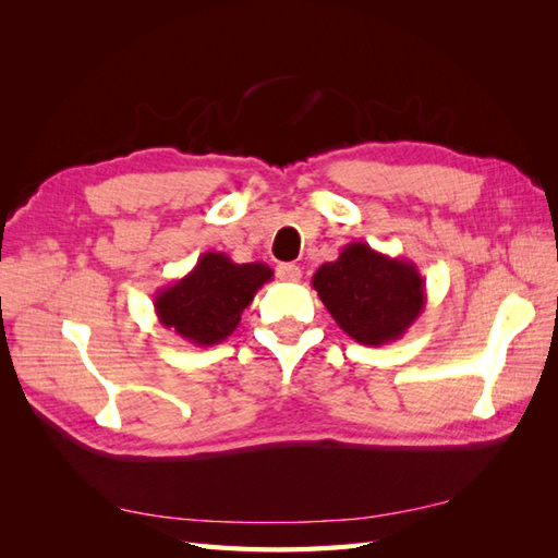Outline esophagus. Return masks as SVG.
Masks as SVG:
<instances>
[{
	"mask_svg": "<svg viewBox=\"0 0 558 558\" xmlns=\"http://www.w3.org/2000/svg\"><path fill=\"white\" fill-rule=\"evenodd\" d=\"M277 277L281 281H300L302 272L295 263H281V265H277Z\"/></svg>",
	"mask_w": 558,
	"mask_h": 558,
	"instance_id": "1",
	"label": "esophagus"
}]
</instances>
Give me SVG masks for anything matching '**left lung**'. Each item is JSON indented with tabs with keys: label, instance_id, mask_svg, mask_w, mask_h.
<instances>
[{
	"label": "left lung",
	"instance_id": "1",
	"mask_svg": "<svg viewBox=\"0 0 558 558\" xmlns=\"http://www.w3.org/2000/svg\"><path fill=\"white\" fill-rule=\"evenodd\" d=\"M312 286L337 326L367 347L400 340L426 307V281L416 265L365 242L347 244L340 258L320 265Z\"/></svg>",
	"mask_w": 558,
	"mask_h": 558
}]
</instances>
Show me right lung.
Here are the masks:
<instances>
[{
	"label": "right lung",
	"instance_id": "add662e5",
	"mask_svg": "<svg viewBox=\"0 0 558 558\" xmlns=\"http://www.w3.org/2000/svg\"><path fill=\"white\" fill-rule=\"evenodd\" d=\"M265 263H232L226 253L207 251L189 275L158 291V320L197 347L223 342L240 326L263 283L272 279Z\"/></svg>",
	"mask_w": 558,
	"mask_h": 558
}]
</instances>
